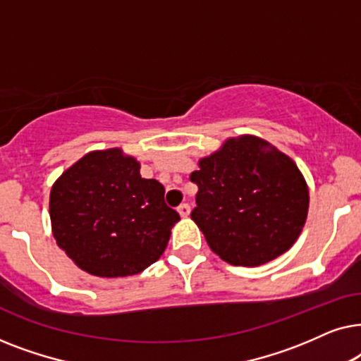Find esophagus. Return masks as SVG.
<instances>
[{
  "label": "esophagus",
  "instance_id": "1",
  "mask_svg": "<svg viewBox=\"0 0 361 361\" xmlns=\"http://www.w3.org/2000/svg\"><path fill=\"white\" fill-rule=\"evenodd\" d=\"M177 212H179L180 214V216H189V214H190V205L189 204H182V205H179V209H177Z\"/></svg>",
  "mask_w": 361,
  "mask_h": 361
}]
</instances>
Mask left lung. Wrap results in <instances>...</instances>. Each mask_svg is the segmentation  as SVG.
I'll return each instance as SVG.
<instances>
[{
    "label": "left lung",
    "instance_id": "8db88e82",
    "mask_svg": "<svg viewBox=\"0 0 361 361\" xmlns=\"http://www.w3.org/2000/svg\"><path fill=\"white\" fill-rule=\"evenodd\" d=\"M190 219L215 255L233 266H259L299 238L309 189L295 162L258 136L230 137L202 157Z\"/></svg>",
    "mask_w": 361,
    "mask_h": 361
}]
</instances>
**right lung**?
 Masks as SVG:
<instances>
[{
    "label": "right lung",
    "instance_id": "obj_1",
    "mask_svg": "<svg viewBox=\"0 0 361 361\" xmlns=\"http://www.w3.org/2000/svg\"><path fill=\"white\" fill-rule=\"evenodd\" d=\"M140 162L120 147L92 151L54 182L49 199L59 248L98 278L145 271L164 253L180 220L164 185L142 179Z\"/></svg>",
    "mask_w": 361,
    "mask_h": 361
}]
</instances>
